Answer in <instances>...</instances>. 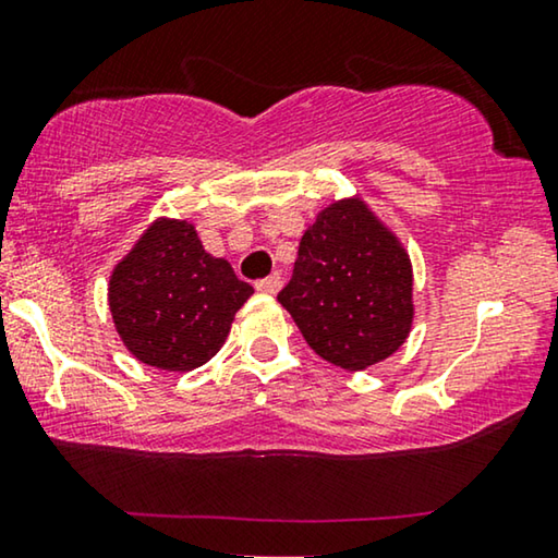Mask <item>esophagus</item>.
<instances>
[{
    "mask_svg": "<svg viewBox=\"0 0 558 558\" xmlns=\"http://www.w3.org/2000/svg\"><path fill=\"white\" fill-rule=\"evenodd\" d=\"M255 288L260 290V293H265V295H278L280 288H282V278L280 276H270V278H265V280H257Z\"/></svg>",
    "mask_w": 558,
    "mask_h": 558,
    "instance_id": "esophagus-1",
    "label": "esophagus"
}]
</instances>
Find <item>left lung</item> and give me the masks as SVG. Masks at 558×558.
I'll return each mask as SVG.
<instances>
[{"label": "left lung", "instance_id": "8db88e82", "mask_svg": "<svg viewBox=\"0 0 558 558\" xmlns=\"http://www.w3.org/2000/svg\"><path fill=\"white\" fill-rule=\"evenodd\" d=\"M278 301L323 361L365 371L413 328L411 255L361 195L332 199L303 232Z\"/></svg>", "mask_w": 558, "mask_h": 558}]
</instances>
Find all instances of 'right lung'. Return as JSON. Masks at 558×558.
<instances>
[{"label":"right lung","mask_w":558,"mask_h":558,"mask_svg":"<svg viewBox=\"0 0 558 558\" xmlns=\"http://www.w3.org/2000/svg\"><path fill=\"white\" fill-rule=\"evenodd\" d=\"M251 295L253 286L238 280L226 257L207 253L193 222L180 218L149 222L107 282L122 345L170 373L210 361Z\"/></svg>","instance_id":"1"}]
</instances>
